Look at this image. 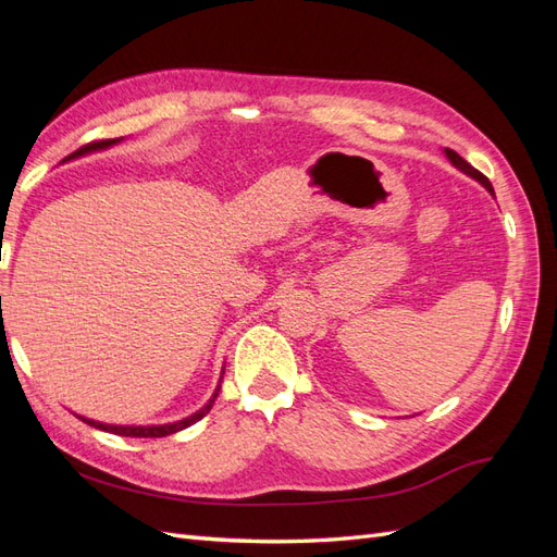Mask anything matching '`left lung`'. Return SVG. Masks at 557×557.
<instances>
[{
  "instance_id": "1",
  "label": "left lung",
  "mask_w": 557,
  "mask_h": 557,
  "mask_svg": "<svg viewBox=\"0 0 557 557\" xmlns=\"http://www.w3.org/2000/svg\"><path fill=\"white\" fill-rule=\"evenodd\" d=\"M444 153H446V158L453 162V166H458V170L460 172H465L467 176H471V178H476L481 185H483V188H487V193H491V195H495V190H493V185H491V181H487L479 170H474V166H471L467 160H462L458 153H455V150H450V148H446L444 150Z\"/></svg>"
}]
</instances>
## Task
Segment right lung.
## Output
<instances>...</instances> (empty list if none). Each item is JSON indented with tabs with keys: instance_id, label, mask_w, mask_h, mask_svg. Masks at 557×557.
Masks as SVG:
<instances>
[{
	"instance_id": "add662e5",
	"label": "right lung",
	"mask_w": 557,
	"mask_h": 557,
	"mask_svg": "<svg viewBox=\"0 0 557 557\" xmlns=\"http://www.w3.org/2000/svg\"><path fill=\"white\" fill-rule=\"evenodd\" d=\"M121 139H102V141H92V144H88V146H83V148H78L76 153H72L70 158H64V160H72V158H78V156H86V153H90V150H99V148H109V146H113V144H117ZM218 391H221V385L215 387V393H213V397L209 399V404H205V407H201L197 413H193V416H188V418H183V420H178V423H170V425H148V428H144V425H104V423H97V420H90V418H83V416H78L83 423H88V425H92V428H97V430H104V432H113V434H121V436H137V440H153V436H166V434H174V432H178V430H185V428H190L193 423H197V420H201L205 418L209 411H211V407H213V401H215V397H218Z\"/></svg>"
}]
</instances>
